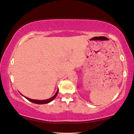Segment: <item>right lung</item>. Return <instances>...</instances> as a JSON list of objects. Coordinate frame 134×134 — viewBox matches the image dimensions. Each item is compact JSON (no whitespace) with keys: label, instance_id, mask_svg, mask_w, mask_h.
<instances>
[{"label":"right lung","instance_id":"1","mask_svg":"<svg viewBox=\"0 0 134 134\" xmlns=\"http://www.w3.org/2000/svg\"><path fill=\"white\" fill-rule=\"evenodd\" d=\"M58 93V90H57V92H56V93L55 95H54L53 97L52 98H51L48 99H46V100H37V99H30L29 98H27L25 97L26 99H27L28 100L31 101V102L33 103H35V104H47V103H48L51 102V101L53 100V99L55 98L56 96H57Z\"/></svg>","mask_w":134,"mask_h":134}]
</instances>
